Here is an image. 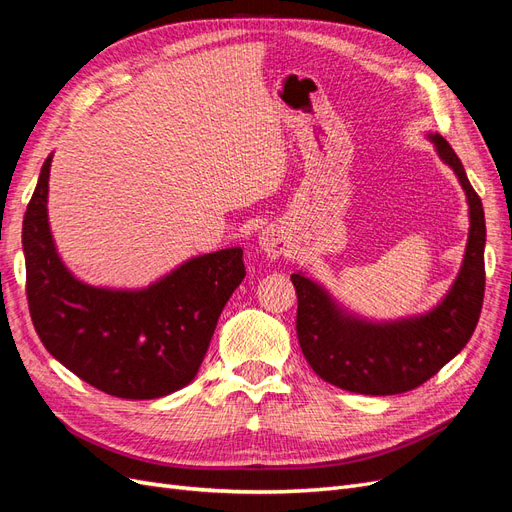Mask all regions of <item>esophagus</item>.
<instances>
[{
	"label": "esophagus",
	"instance_id": "esophagus-1",
	"mask_svg": "<svg viewBox=\"0 0 512 512\" xmlns=\"http://www.w3.org/2000/svg\"><path fill=\"white\" fill-rule=\"evenodd\" d=\"M258 243H260V247H262V250H265V254L271 260L280 258V256H284L288 252V239L284 235V230L280 226H275V224L267 226L265 230L260 232Z\"/></svg>",
	"mask_w": 512,
	"mask_h": 512
}]
</instances>
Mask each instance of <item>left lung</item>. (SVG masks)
Segmentation results:
<instances>
[{
	"label": "left lung",
	"instance_id": "1",
	"mask_svg": "<svg viewBox=\"0 0 512 512\" xmlns=\"http://www.w3.org/2000/svg\"><path fill=\"white\" fill-rule=\"evenodd\" d=\"M438 156L455 170L470 205L463 265L446 297L431 312L397 322H369L348 314L303 273L297 290V337L307 363L339 389L361 395H397L427 382L466 348L485 297V211L453 147L429 134Z\"/></svg>",
	"mask_w": 512,
	"mask_h": 512
}]
</instances>
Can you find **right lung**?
<instances>
[{"label":"right lung","instance_id":"1","mask_svg":"<svg viewBox=\"0 0 512 512\" xmlns=\"http://www.w3.org/2000/svg\"><path fill=\"white\" fill-rule=\"evenodd\" d=\"M49 156L23 220L27 303L44 348L72 374L121 399L190 384L226 301L243 282L241 247L183 262L141 290L83 284L61 262L46 213Z\"/></svg>","mask_w":512,"mask_h":512}]
</instances>
